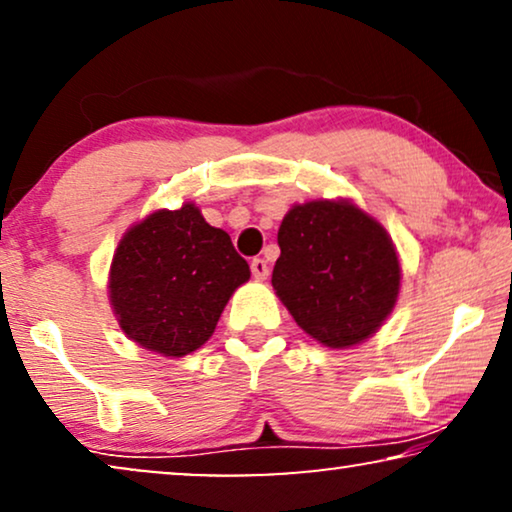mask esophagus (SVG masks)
Listing matches in <instances>:
<instances>
[{"mask_svg":"<svg viewBox=\"0 0 512 512\" xmlns=\"http://www.w3.org/2000/svg\"><path fill=\"white\" fill-rule=\"evenodd\" d=\"M251 275L263 282V279L268 277V263H265L263 258H254V261H251Z\"/></svg>","mask_w":512,"mask_h":512,"instance_id":"1","label":"esophagus"}]
</instances>
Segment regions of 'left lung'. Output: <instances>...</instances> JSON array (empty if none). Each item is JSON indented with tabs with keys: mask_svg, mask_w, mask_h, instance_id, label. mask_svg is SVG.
I'll list each match as a JSON object with an SVG mask.
<instances>
[{
	"mask_svg": "<svg viewBox=\"0 0 512 512\" xmlns=\"http://www.w3.org/2000/svg\"><path fill=\"white\" fill-rule=\"evenodd\" d=\"M272 286L321 345L354 347L394 310L401 263L382 223L349 200L293 205L277 233Z\"/></svg>",
	"mask_w": 512,
	"mask_h": 512,
	"instance_id": "8db88e82",
	"label": "left lung"
}]
</instances>
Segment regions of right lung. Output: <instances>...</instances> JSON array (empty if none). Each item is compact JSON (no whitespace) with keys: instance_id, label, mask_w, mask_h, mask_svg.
I'll return each instance as SVG.
<instances>
[{"instance_id":"1","label":"right lung","mask_w":512,"mask_h":512,"mask_svg":"<svg viewBox=\"0 0 512 512\" xmlns=\"http://www.w3.org/2000/svg\"><path fill=\"white\" fill-rule=\"evenodd\" d=\"M251 277L226 230L200 209H158L132 226L111 261L109 300L123 333L149 352L186 356L212 338L237 286Z\"/></svg>"}]
</instances>
